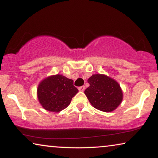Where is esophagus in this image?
<instances>
[{
	"label": "esophagus",
	"instance_id": "1",
	"mask_svg": "<svg viewBox=\"0 0 158 158\" xmlns=\"http://www.w3.org/2000/svg\"><path fill=\"white\" fill-rule=\"evenodd\" d=\"M85 86H81V87H79L78 88V90H79V91H81V92H83V91H84V90H85Z\"/></svg>",
	"mask_w": 158,
	"mask_h": 158
}]
</instances>
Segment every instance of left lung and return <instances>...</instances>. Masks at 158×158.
Returning <instances> with one entry per match:
<instances>
[{
  "instance_id": "1",
  "label": "left lung",
  "mask_w": 158,
  "mask_h": 158,
  "mask_svg": "<svg viewBox=\"0 0 158 158\" xmlns=\"http://www.w3.org/2000/svg\"><path fill=\"white\" fill-rule=\"evenodd\" d=\"M90 86L85 94L96 109L104 112H111L121 104L123 92L115 80L103 74L92 75L88 80Z\"/></svg>"
}]
</instances>
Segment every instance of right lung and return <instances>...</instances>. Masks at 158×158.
Segmentation results:
<instances>
[{
  "instance_id": "obj_1",
  "label": "right lung",
  "mask_w": 158,
  "mask_h": 158,
  "mask_svg": "<svg viewBox=\"0 0 158 158\" xmlns=\"http://www.w3.org/2000/svg\"><path fill=\"white\" fill-rule=\"evenodd\" d=\"M77 92L73 80L57 74L48 76L40 82L37 88V98L45 110L60 112L68 106Z\"/></svg>"
}]
</instances>
